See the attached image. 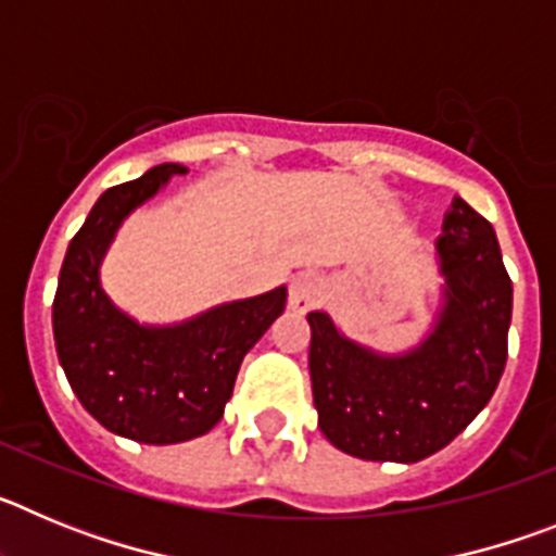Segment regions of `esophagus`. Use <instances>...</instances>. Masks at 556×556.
<instances>
[{
  "mask_svg": "<svg viewBox=\"0 0 556 556\" xmlns=\"http://www.w3.org/2000/svg\"><path fill=\"white\" fill-rule=\"evenodd\" d=\"M323 281L320 275L314 273H301L294 275L292 283H289V306L298 308V312H308L312 306L323 301Z\"/></svg>",
  "mask_w": 556,
  "mask_h": 556,
  "instance_id": "34e87169",
  "label": "esophagus"
}]
</instances>
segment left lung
<instances>
[{"mask_svg": "<svg viewBox=\"0 0 556 556\" xmlns=\"http://www.w3.org/2000/svg\"><path fill=\"white\" fill-rule=\"evenodd\" d=\"M434 248L443 298L409 351H372L326 312L308 314L317 424L358 459L412 465L445 448L488 406L507 365L513 281L493 225L454 198Z\"/></svg>", "mask_w": 556, "mask_h": 556, "instance_id": "left-lung-1", "label": "left lung"}]
</instances>
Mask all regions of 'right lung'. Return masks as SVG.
<instances>
[{
    "label": "right lung",
    "mask_w": 556,
    "mask_h": 556,
    "mask_svg": "<svg viewBox=\"0 0 556 556\" xmlns=\"http://www.w3.org/2000/svg\"><path fill=\"white\" fill-rule=\"evenodd\" d=\"M186 172L161 164L108 189L68 242L52 303L58 358L80 404L108 431L147 445L186 443L214 429L244 353L287 306V287H275L184 323L147 326L108 298L100 264L116 230Z\"/></svg>",
    "instance_id": "1"
}]
</instances>
